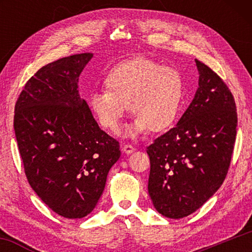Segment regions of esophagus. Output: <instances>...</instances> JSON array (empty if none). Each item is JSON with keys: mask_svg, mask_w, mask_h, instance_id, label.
Returning <instances> with one entry per match:
<instances>
[{"mask_svg": "<svg viewBox=\"0 0 252 252\" xmlns=\"http://www.w3.org/2000/svg\"><path fill=\"white\" fill-rule=\"evenodd\" d=\"M122 151L125 152L126 155H130V153L135 151V148L133 146H131V144H123Z\"/></svg>", "mask_w": 252, "mask_h": 252, "instance_id": "1", "label": "esophagus"}]
</instances>
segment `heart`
<instances>
[{
  "label": "heart",
  "instance_id": "heart-1",
  "mask_svg": "<svg viewBox=\"0 0 252 252\" xmlns=\"http://www.w3.org/2000/svg\"><path fill=\"white\" fill-rule=\"evenodd\" d=\"M104 87L91 93L89 106L102 127L117 132L130 105L135 118L122 132L126 138L149 129H169L177 120L185 92L180 72L144 57L114 65L105 75Z\"/></svg>",
  "mask_w": 252,
  "mask_h": 252
}]
</instances>
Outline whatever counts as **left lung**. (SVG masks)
I'll return each mask as SVG.
<instances>
[{"label": "left lung", "mask_w": 252, "mask_h": 252, "mask_svg": "<svg viewBox=\"0 0 252 252\" xmlns=\"http://www.w3.org/2000/svg\"><path fill=\"white\" fill-rule=\"evenodd\" d=\"M199 87L177 126L155 140L148 191L156 210L171 219L191 215L222 185L237 134L233 96L210 67L195 60Z\"/></svg>", "instance_id": "left-lung-1"}]
</instances>
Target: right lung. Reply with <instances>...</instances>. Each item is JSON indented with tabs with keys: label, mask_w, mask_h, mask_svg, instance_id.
<instances>
[{
	"label": "right lung",
	"mask_w": 252,
	"mask_h": 252,
	"mask_svg": "<svg viewBox=\"0 0 252 252\" xmlns=\"http://www.w3.org/2000/svg\"><path fill=\"white\" fill-rule=\"evenodd\" d=\"M92 58L74 54L42 66L15 104L14 131L30 186L67 219L93 211L121 155L81 99L79 76Z\"/></svg>",
	"instance_id": "1"
}]
</instances>
